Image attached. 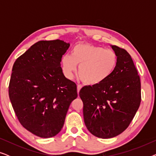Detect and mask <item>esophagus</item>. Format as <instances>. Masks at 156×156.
Returning a JSON list of instances; mask_svg holds the SVG:
<instances>
[{"instance_id": "esophagus-1", "label": "esophagus", "mask_w": 156, "mask_h": 156, "mask_svg": "<svg viewBox=\"0 0 156 156\" xmlns=\"http://www.w3.org/2000/svg\"><path fill=\"white\" fill-rule=\"evenodd\" d=\"M82 86H81V85H80V84H78L77 85V92H78V94H79V92H80V91L81 90V89H82Z\"/></svg>"}]
</instances>
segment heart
Returning <instances> with one entry per match:
<instances>
[{"label":"heart","mask_w":156,"mask_h":156,"mask_svg":"<svg viewBox=\"0 0 156 156\" xmlns=\"http://www.w3.org/2000/svg\"><path fill=\"white\" fill-rule=\"evenodd\" d=\"M118 57L112 50L90 44H79L72 50V55L62 57L63 70L71 78L76 72L84 84L96 86L108 79L114 72Z\"/></svg>","instance_id":"b5f03b06"}]
</instances>
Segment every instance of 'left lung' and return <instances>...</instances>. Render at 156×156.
I'll return each mask as SVG.
<instances>
[{"mask_svg": "<svg viewBox=\"0 0 156 156\" xmlns=\"http://www.w3.org/2000/svg\"><path fill=\"white\" fill-rule=\"evenodd\" d=\"M118 64L108 79L96 86L81 89L84 121L87 129L101 138L115 137L124 131L139 108L140 82L131 55L111 45Z\"/></svg>", "mask_w": 156, "mask_h": 156, "instance_id": "obj_1", "label": "left lung"}]
</instances>
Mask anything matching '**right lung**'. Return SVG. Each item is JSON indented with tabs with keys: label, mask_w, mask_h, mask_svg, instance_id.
Returning a JSON list of instances; mask_svg holds the SVG:
<instances>
[{
	"label": "right lung",
	"mask_w": 156,
	"mask_h": 156,
	"mask_svg": "<svg viewBox=\"0 0 156 156\" xmlns=\"http://www.w3.org/2000/svg\"><path fill=\"white\" fill-rule=\"evenodd\" d=\"M63 40H41L15 62L8 92L19 121L40 138L56 136L62 129L76 85L64 75L62 55L69 48Z\"/></svg>",
	"instance_id": "obj_1"
}]
</instances>
